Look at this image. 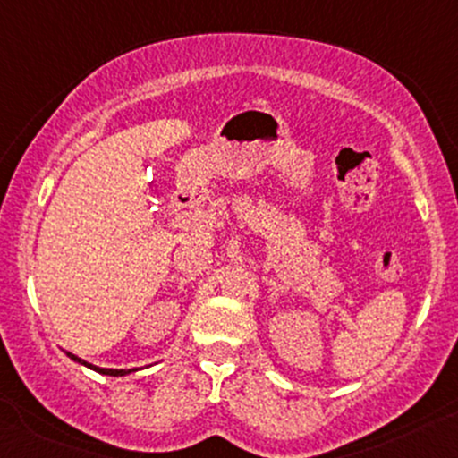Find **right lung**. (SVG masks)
I'll list each match as a JSON object with an SVG mask.
<instances>
[{"label":"right lung","instance_id":"1","mask_svg":"<svg viewBox=\"0 0 458 458\" xmlns=\"http://www.w3.org/2000/svg\"><path fill=\"white\" fill-rule=\"evenodd\" d=\"M67 356H69V359H72V360H75V363L84 365V368L98 371V374H104V376H125V374H132V371H137V369H106V368H98V365H90V363H87V360L78 359V356L72 354V352H67Z\"/></svg>","mask_w":458,"mask_h":458}]
</instances>
